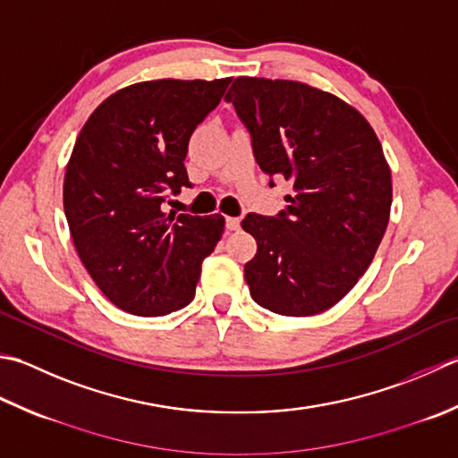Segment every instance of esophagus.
Returning <instances> with one entry per match:
<instances>
[{
	"mask_svg": "<svg viewBox=\"0 0 458 458\" xmlns=\"http://www.w3.org/2000/svg\"><path fill=\"white\" fill-rule=\"evenodd\" d=\"M226 228H228V230H238V228H240V218L228 216V218H226Z\"/></svg>",
	"mask_w": 458,
	"mask_h": 458,
	"instance_id": "34e87169",
	"label": "esophagus"
}]
</instances>
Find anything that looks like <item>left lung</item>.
Instances as JSON below:
<instances>
[{"instance_id": "8db88e82", "label": "left lung", "mask_w": 458, "mask_h": 458, "mask_svg": "<svg viewBox=\"0 0 458 458\" xmlns=\"http://www.w3.org/2000/svg\"><path fill=\"white\" fill-rule=\"evenodd\" d=\"M234 105L259 168L292 182L276 216L250 212L242 228L258 252L244 266L252 300L280 316L329 310L369 267L387 230L391 170L360 111L298 81L238 77Z\"/></svg>"}]
</instances>
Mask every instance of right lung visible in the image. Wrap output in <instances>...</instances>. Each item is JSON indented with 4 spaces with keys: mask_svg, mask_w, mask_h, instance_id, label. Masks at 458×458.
<instances>
[{
    "mask_svg": "<svg viewBox=\"0 0 458 458\" xmlns=\"http://www.w3.org/2000/svg\"><path fill=\"white\" fill-rule=\"evenodd\" d=\"M230 79H160L124 87L97 106L71 152L63 206L81 262L132 316H166L194 300L202 259L224 218L165 214L191 188L184 158L194 129Z\"/></svg>",
    "mask_w": 458,
    "mask_h": 458,
    "instance_id": "obj_1",
    "label": "right lung"
}]
</instances>
